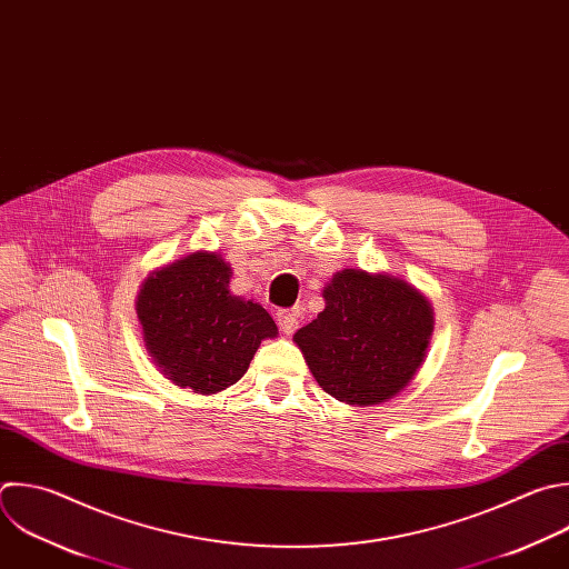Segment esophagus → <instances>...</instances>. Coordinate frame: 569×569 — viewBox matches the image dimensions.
<instances>
[{"label": "esophagus", "instance_id": "esophagus-1", "mask_svg": "<svg viewBox=\"0 0 569 569\" xmlns=\"http://www.w3.org/2000/svg\"><path fill=\"white\" fill-rule=\"evenodd\" d=\"M277 321H279V328L286 332V335H292L297 328H299V319L295 312L290 310H279L277 312Z\"/></svg>", "mask_w": 569, "mask_h": 569}]
</instances>
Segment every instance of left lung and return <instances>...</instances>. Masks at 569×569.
<instances>
[{
  "label": "left lung",
  "instance_id": "1",
  "mask_svg": "<svg viewBox=\"0 0 569 569\" xmlns=\"http://www.w3.org/2000/svg\"><path fill=\"white\" fill-rule=\"evenodd\" d=\"M323 299L317 319L295 335L317 385L359 407L398 396L425 359L431 303L396 277L361 270L337 272Z\"/></svg>",
  "mask_w": 569,
  "mask_h": 569
}]
</instances>
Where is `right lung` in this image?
<instances>
[{
    "label": "right lung",
    "instance_id": "right-lung-1",
    "mask_svg": "<svg viewBox=\"0 0 569 569\" xmlns=\"http://www.w3.org/2000/svg\"><path fill=\"white\" fill-rule=\"evenodd\" d=\"M219 254H189L151 274L138 295V319L156 366L180 389L219 393L246 375L277 323L254 301L230 295Z\"/></svg>",
    "mask_w": 569,
    "mask_h": 569
}]
</instances>
